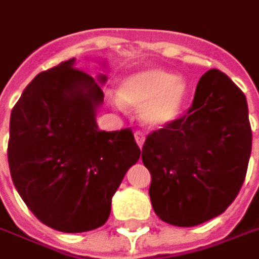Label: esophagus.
Segmentation results:
<instances>
[{
	"mask_svg": "<svg viewBox=\"0 0 259 259\" xmlns=\"http://www.w3.org/2000/svg\"><path fill=\"white\" fill-rule=\"evenodd\" d=\"M135 141H136V144H138L139 148H142V146H144L145 136L142 135V132H135Z\"/></svg>",
	"mask_w": 259,
	"mask_h": 259,
	"instance_id": "34e87169",
	"label": "esophagus"
}]
</instances>
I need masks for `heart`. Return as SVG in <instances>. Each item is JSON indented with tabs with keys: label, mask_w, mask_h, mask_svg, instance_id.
<instances>
[{
	"label": "heart",
	"mask_w": 259,
	"mask_h": 259,
	"mask_svg": "<svg viewBox=\"0 0 259 259\" xmlns=\"http://www.w3.org/2000/svg\"><path fill=\"white\" fill-rule=\"evenodd\" d=\"M188 91L182 76L149 67L124 77L117 88V97L123 105L141 110V120L146 127L164 129L180 117Z\"/></svg>",
	"instance_id": "1"
}]
</instances>
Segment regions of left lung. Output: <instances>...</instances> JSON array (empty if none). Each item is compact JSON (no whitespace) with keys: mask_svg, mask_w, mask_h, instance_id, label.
<instances>
[{"mask_svg":"<svg viewBox=\"0 0 259 259\" xmlns=\"http://www.w3.org/2000/svg\"><path fill=\"white\" fill-rule=\"evenodd\" d=\"M251 149L243 92L223 71L208 70L188 114L145 141L142 161L152 179L155 214L179 227L220 215L243 185Z\"/></svg>","mask_w":259,"mask_h":259,"instance_id":"8db88e82","label":"left lung"}]
</instances>
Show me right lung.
I'll list each match as a JSON object with an SVG mask.
<instances>
[{
  "label": "right lung",
  "mask_w": 259,
  "mask_h": 259,
  "mask_svg": "<svg viewBox=\"0 0 259 259\" xmlns=\"http://www.w3.org/2000/svg\"><path fill=\"white\" fill-rule=\"evenodd\" d=\"M76 58L39 73L10 117L8 165L27 208L64 233L101 227L111 199L141 149L129 129H98L104 102L97 79L74 69Z\"/></svg>",
  "instance_id": "add662e5"
}]
</instances>
